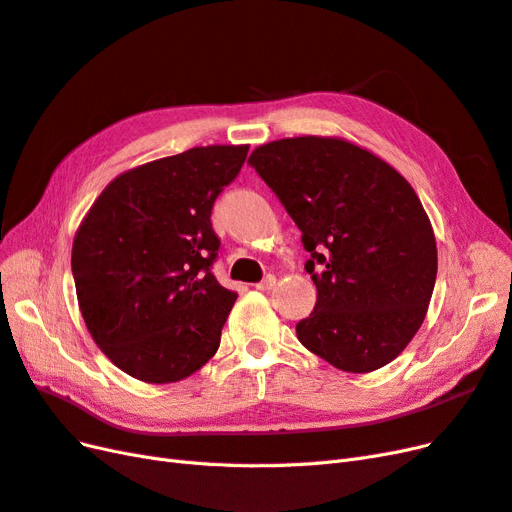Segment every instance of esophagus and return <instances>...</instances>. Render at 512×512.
<instances>
[{
    "mask_svg": "<svg viewBox=\"0 0 512 512\" xmlns=\"http://www.w3.org/2000/svg\"><path fill=\"white\" fill-rule=\"evenodd\" d=\"M273 286H275V275H267L265 280L256 284V288H258V290H271Z\"/></svg>",
    "mask_w": 512,
    "mask_h": 512,
    "instance_id": "34e87169",
    "label": "esophagus"
}]
</instances>
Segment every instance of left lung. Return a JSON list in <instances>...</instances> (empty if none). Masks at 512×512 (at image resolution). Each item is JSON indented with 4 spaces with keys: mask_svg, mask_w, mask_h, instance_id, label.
Returning a JSON list of instances; mask_svg holds the SVG:
<instances>
[{
    "mask_svg": "<svg viewBox=\"0 0 512 512\" xmlns=\"http://www.w3.org/2000/svg\"><path fill=\"white\" fill-rule=\"evenodd\" d=\"M250 162L303 232L318 297L299 342L333 367L367 374L421 329L438 273L427 213L397 170L346 138L294 136Z\"/></svg>",
    "mask_w": 512,
    "mask_h": 512,
    "instance_id": "1",
    "label": "left lung"
}]
</instances>
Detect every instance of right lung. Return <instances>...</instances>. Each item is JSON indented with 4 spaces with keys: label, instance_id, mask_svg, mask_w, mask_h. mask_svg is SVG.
I'll return each instance as SVG.
<instances>
[{
    "label": "right lung",
    "instance_id": "add662e5",
    "mask_svg": "<svg viewBox=\"0 0 512 512\" xmlns=\"http://www.w3.org/2000/svg\"><path fill=\"white\" fill-rule=\"evenodd\" d=\"M247 145L194 147L115 177L72 243L76 299L98 348L128 376L168 384L218 352L237 301L211 273V209Z\"/></svg>",
    "mask_w": 512,
    "mask_h": 512
}]
</instances>
